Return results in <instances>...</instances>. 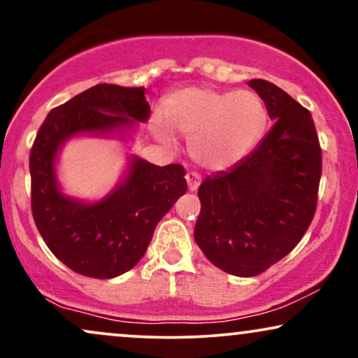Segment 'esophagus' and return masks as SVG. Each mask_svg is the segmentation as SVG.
<instances>
[{
	"label": "esophagus",
	"instance_id": "esophagus-1",
	"mask_svg": "<svg viewBox=\"0 0 358 358\" xmlns=\"http://www.w3.org/2000/svg\"><path fill=\"white\" fill-rule=\"evenodd\" d=\"M187 183H188V189L189 192H196L198 187H200V182H201V176L198 173H194V171H189V173H187Z\"/></svg>",
	"mask_w": 358,
	"mask_h": 358
}]
</instances>
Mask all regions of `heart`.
<instances>
[{
  "label": "heart",
  "instance_id": "1",
  "mask_svg": "<svg viewBox=\"0 0 358 358\" xmlns=\"http://www.w3.org/2000/svg\"><path fill=\"white\" fill-rule=\"evenodd\" d=\"M268 119L262 99L252 90L192 87L173 94L166 102V120L155 119L152 130L166 145H175L169 127L189 140L196 164L224 170L248 155Z\"/></svg>",
  "mask_w": 358,
  "mask_h": 358
}]
</instances>
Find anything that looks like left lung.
I'll return each instance as SVG.
<instances>
[{
	"label": "left lung",
	"mask_w": 358,
	"mask_h": 358,
	"mask_svg": "<svg viewBox=\"0 0 358 358\" xmlns=\"http://www.w3.org/2000/svg\"><path fill=\"white\" fill-rule=\"evenodd\" d=\"M273 127L250 155L198 188L194 241L224 273L251 278L287 256L314 218L322 152L310 112L278 85L250 80Z\"/></svg>",
	"instance_id": "left-lung-1"
}]
</instances>
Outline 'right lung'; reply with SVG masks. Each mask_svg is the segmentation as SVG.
<instances>
[{"label":"right lung","mask_w":358,"mask_h":358,"mask_svg":"<svg viewBox=\"0 0 358 358\" xmlns=\"http://www.w3.org/2000/svg\"><path fill=\"white\" fill-rule=\"evenodd\" d=\"M150 117L145 87L97 84L49 112L29 155L31 206L48 248L74 273L112 279L145 255L155 226L187 192L185 169L127 157L120 182L101 200L64 193L57 178L62 147L76 137L132 138Z\"/></svg>","instance_id":"right-lung-1"}]
</instances>
